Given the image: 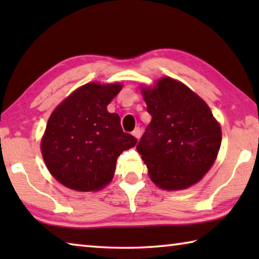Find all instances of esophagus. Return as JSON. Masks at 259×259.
Masks as SVG:
<instances>
[{"mask_svg": "<svg viewBox=\"0 0 259 259\" xmlns=\"http://www.w3.org/2000/svg\"><path fill=\"white\" fill-rule=\"evenodd\" d=\"M133 135H134V137L139 139L140 136H142V130H140V128H136V129L133 131Z\"/></svg>", "mask_w": 259, "mask_h": 259, "instance_id": "obj_1", "label": "esophagus"}]
</instances>
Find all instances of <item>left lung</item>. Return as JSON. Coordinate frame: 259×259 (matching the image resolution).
I'll use <instances>...</instances> for the list:
<instances>
[{
  "label": "left lung",
  "mask_w": 259,
  "mask_h": 259,
  "mask_svg": "<svg viewBox=\"0 0 259 259\" xmlns=\"http://www.w3.org/2000/svg\"><path fill=\"white\" fill-rule=\"evenodd\" d=\"M152 121L137 151L157 187L182 191L199 183L217 159L222 129L208 104L183 82L164 76L140 85Z\"/></svg>",
  "instance_id": "8db88e82"
}]
</instances>
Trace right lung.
Returning <instances> with one entry per match:
<instances>
[{"label":"right lung","instance_id":"add662e5","mask_svg":"<svg viewBox=\"0 0 259 259\" xmlns=\"http://www.w3.org/2000/svg\"><path fill=\"white\" fill-rule=\"evenodd\" d=\"M120 82H90L67 96L48 120L41 153L49 172L61 185L97 192L114 177L116 160L137 144L123 133L120 116L107 105L120 93Z\"/></svg>","mask_w":259,"mask_h":259}]
</instances>
